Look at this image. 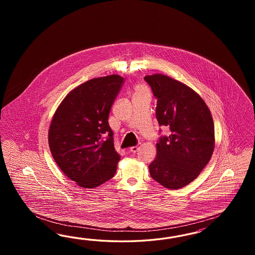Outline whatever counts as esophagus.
<instances>
[{
    "label": "esophagus",
    "mask_w": 255,
    "mask_h": 255,
    "mask_svg": "<svg viewBox=\"0 0 255 255\" xmlns=\"http://www.w3.org/2000/svg\"><path fill=\"white\" fill-rule=\"evenodd\" d=\"M139 147H140V144L134 146V147H130V151H131V153H135V152H137Z\"/></svg>",
    "instance_id": "obj_1"
}]
</instances>
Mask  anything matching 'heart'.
<instances>
[{
	"mask_svg": "<svg viewBox=\"0 0 255 255\" xmlns=\"http://www.w3.org/2000/svg\"><path fill=\"white\" fill-rule=\"evenodd\" d=\"M143 95H149L148 89L146 85L144 84H138L135 86L134 91H133V97L134 96H143Z\"/></svg>",
	"mask_w": 255,
	"mask_h": 255,
	"instance_id": "b5f03b06",
	"label": "heart"
}]
</instances>
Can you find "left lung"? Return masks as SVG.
<instances>
[{
  "mask_svg": "<svg viewBox=\"0 0 255 255\" xmlns=\"http://www.w3.org/2000/svg\"><path fill=\"white\" fill-rule=\"evenodd\" d=\"M157 99L156 118L168 126V136H160L150 177L168 189H179L197 178L214 150V124L200 96L167 76L144 77ZM161 131V130H160Z\"/></svg>",
  "mask_w": 255,
  "mask_h": 255,
  "instance_id": "obj_1",
  "label": "left lung"
}]
</instances>
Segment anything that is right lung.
<instances>
[{"mask_svg": "<svg viewBox=\"0 0 255 255\" xmlns=\"http://www.w3.org/2000/svg\"><path fill=\"white\" fill-rule=\"evenodd\" d=\"M124 82L118 75L87 81L64 98L52 119L51 154L62 172L83 188L101 185L116 173L121 156L114 147L108 115Z\"/></svg>", "mask_w": 255, "mask_h": 255, "instance_id": "obj_1", "label": "right lung"}]
</instances>
